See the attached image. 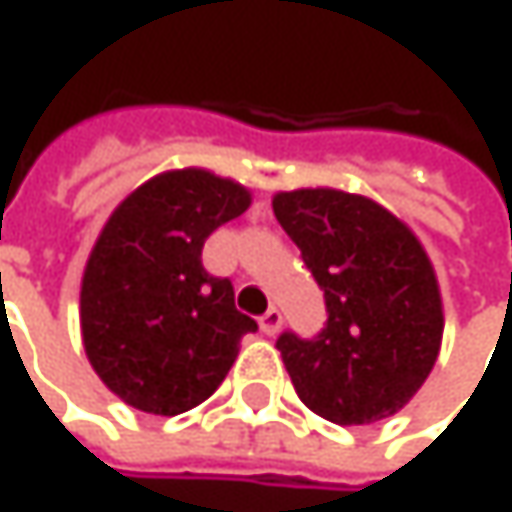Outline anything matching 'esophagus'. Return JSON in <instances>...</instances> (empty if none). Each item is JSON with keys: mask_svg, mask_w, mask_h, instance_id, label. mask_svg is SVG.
Masks as SVG:
<instances>
[{"mask_svg": "<svg viewBox=\"0 0 512 512\" xmlns=\"http://www.w3.org/2000/svg\"><path fill=\"white\" fill-rule=\"evenodd\" d=\"M259 328H262V331H265L268 337H274V334H277V331L283 328V313H280L277 307H271V310H268V313H265V316L259 319Z\"/></svg>", "mask_w": 512, "mask_h": 512, "instance_id": "34e87169", "label": "esophagus"}]
</instances>
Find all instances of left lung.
Segmentation results:
<instances>
[{
  "label": "left lung",
  "instance_id": "obj_1",
  "mask_svg": "<svg viewBox=\"0 0 512 512\" xmlns=\"http://www.w3.org/2000/svg\"><path fill=\"white\" fill-rule=\"evenodd\" d=\"M271 205L328 307L319 337L286 331L277 340L301 402L340 426L396 414L432 373L444 334L423 244L361 193L301 187L277 193Z\"/></svg>",
  "mask_w": 512,
  "mask_h": 512
}]
</instances>
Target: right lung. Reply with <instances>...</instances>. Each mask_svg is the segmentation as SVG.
Instances as JSON below:
<instances>
[{
    "instance_id": "right-lung-1",
    "label": "right lung",
    "mask_w": 512,
    "mask_h": 512,
    "mask_svg": "<svg viewBox=\"0 0 512 512\" xmlns=\"http://www.w3.org/2000/svg\"><path fill=\"white\" fill-rule=\"evenodd\" d=\"M247 208V187L187 166L139 184L104 223L80 328L92 370L130 408L172 417L205 402L256 331L232 283L202 268L205 238Z\"/></svg>"
}]
</instances>
